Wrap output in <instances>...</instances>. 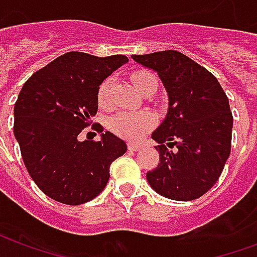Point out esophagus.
<instances>
[{"instance_id":"obj_1","label":"esophagus","mask_w":257,"mask_h":257,"mask_svg":"<svg viewBox=\"0 0 257 257\" xmlns=\"http://www.w3.org/2000/svg\"><path fill=\"white\" fill-rule=\"evenodd\" d=\"M142 149V146L139 145H134V143H129L128 145V150L131 151H139Z\"/></svg>"}]
</instances>
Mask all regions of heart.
<instances>
[{"label": "heart", "mask_w": 257, "mask_h": 257, "mask_svg": "<svg viewBox=\"0 0 257 257\" xmlns=\"http://www.w3.org/2000/svg\"><path fill=\"white\" fill-rule=\"evenodd\" d=\"M154 74L149 71H139L132 75V81L136 85L138 89H142L149 79L154 78ZM112 79L106 78L97 89V103L100 107H107L110 103V90H111ZM157 122L156 115L151 111H118L114 114L110 121L108 126L114 134L126 140H139L146 132H149Z\"/></svg>", "instance_id": "obj_1"}]
</instances>
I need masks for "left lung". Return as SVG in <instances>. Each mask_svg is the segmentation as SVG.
Here are the masks:
<instances>
[{"instance_id":"1","label":"left lung","mask_w":257,"mask_h":257,"mask_svg":"<svg viewBox=\"0 0 257 257\" xmlns=\"http://www.w3.org/2000/svg\"><path fill=\"white\" fill-rule=\"evenodd\" d=\"M154 70L168 93L165 119L153 132L160 162L147 172L151 189L175 201L204 195L231 150L232 114L224 90L206 68L176 51L132 55Z\"/></svg>"}]
</instances>
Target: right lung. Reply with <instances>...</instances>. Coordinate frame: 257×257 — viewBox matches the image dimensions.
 I'll list each match as a JSON object with an SVG mask.
<instances>
[{"instance_id":"obj_1","label":"right lung","mask_w":257,"mask_h":257,"mask_svg":"<svg viewBox=\"0 0 257 257\" xmlns=\"http://www.w3.org/2000/svg\"><path fill=\"white\" fill-rule=\"evenodd\" d=\"M125 63L123 55L68 52L23 85L14 134L27 172L49 198L67 205L93 199L106 187L111 162L125 154L126 143L108 131L99 142L78 140L97 112L99 85Z\"/></svg>"}]
</instances>
